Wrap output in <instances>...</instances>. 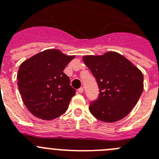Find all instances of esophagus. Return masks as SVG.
<instances>
[{
    "label": "esophagus",
    "mask_w": 159,
    "mask_h": 159,
    "mask_svg": "<svg viewBox=\"0 0 159 159\" xmlns=\"http://www.w3.org/2000/svg\"><path fill=\"white\" fill-rule=\"evenodd\" d=\"M78 92H79V93H83V92H84V88H79Z\"/></svg>",
    "instance_id": "1"
}]
</instances>
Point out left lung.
Segmentation results:
<instances>
[{"label":"left lung","mask_w":159,"mask_h":159,"mask_svg":"<svg viewBox=\"0 0 159 159\" xmlns=\"http://www.w3.org/2000/svg\"><path fill=\"white\" fill-rule=\"evenodd\" d=\"M84 64L96 80L99 95L89 110L100 121L114 123L128 115L143 91L142 71L116 52L102 56H85Z\"/></svg>","instance_id":"8db88e82"}]
</instances>
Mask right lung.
<instances>
[{
    "mask_svg": "<svg viewBox=\"0 0 159 159\" xmlns=\"http://www.w3.org/2000/svg\"><path fill=\"white\" fill-rule=\"evenodd\" d=\"M74 57L57 49H48L20 64L18 88L24 103L33 116L52 120L67 111L75 90L64 70Z\"/></svg>",
    "mask_w": 159,
    "mask_h": 159,
    "instance_id": "1",
    "label": "right lung"
}]
</instances>
